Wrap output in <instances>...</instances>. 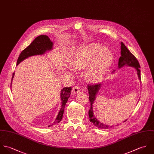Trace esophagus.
Returning <instances> with one entry per match:
<instances>
[{"instance_id": "1", "label": "esophagus", "mask_w": 154, "mask_h": 154, "mask_svg": "<svg viewBox=\"0 0 154 154\" xmlns=\"http://www.w3.org/2000/svg\"><path fill=\"white\" fill-rule=\"evenodd\" d=\"M80 92V89L78 86H75L72 89V92L73 93H77Z\"/></svg>"}]
</instances>
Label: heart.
I'll use <instances>...</instances> for the list:
<instances>
[{
    "mask_svg": "<svg viewBox=\"0 0 154 154\" xmlns=\"http://www.w3.org/2000/svg\"><path fill=\"white\" fill-rule=\"evenodd\" d=\"M114 59L111 51L96 43H89L73 54L71 65L77 69L87 68L85 76L90 83H97L103 79Z\"/></svg>",
    "mask_w": 154,
    "mask_h": 154,
    "instance_id": "1",
    "label": "heart"
}]
</instances>
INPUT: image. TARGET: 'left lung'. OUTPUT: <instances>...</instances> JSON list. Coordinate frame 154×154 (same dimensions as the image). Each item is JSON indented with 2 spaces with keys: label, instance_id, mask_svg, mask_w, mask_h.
<instances>
[{
  "label": "left lung",
  "instance_id": "1",
  "mask_svg": "<svg viewBox=\"0 0 154 154\" xmlns=\"http://www.w3.org/2000/svg\"><path fill=\"white\" fill-rule=\"evenodd\" d=\"M124 66H131L135 68V69L137 71V74L138 75V78L139 80H141L140 77V66L139 65V63L136 57L129 51V50L126 48V46L124 45L123 42H121V57L119 58V69L122 68ZM115 71L112 72V73L114 72ZM102 83H99L97 85H88V90L89 92V101L91 102V108L89 111V120L90 122L96 127L100 128H103V129H107L110 127H112L113 126L109 125L107 124H105L103 123L100 122L94 116L93 114V104L96 99V95L99 92V90L102 87ZM127 121L125 120L124 122Z\"/></svg>",
  "mask_w": 154,
  "mask_h": 154
}]
</instances>
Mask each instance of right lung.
<instances>
[{"label": "right lung", "instance_id": "obj_1", "mask_svg": "<svg viewBox=\"0 0 154 154\" xmlns=\"http://www.w3.org/2000/svg\"><path fill=\"white\" fill-rule=\"evenodd\" d=\"M54 43L51 42L50 38L48 35H40L37 37L33 41L31 42V44L24 49L21 53L20 54L17 62V65H18L20 62L23 61L26 59L34 55H43L48 51H52L53 49ZM15 72L13 73L12 77V80L11 83V88L12 86V82L13 78L14 77ZM71 88H64L61 91V108L58 114L57 118L55 119L54 122L52 124L48 125V127H51L61 121L63 114L64 108L66 102L68 100V98L70 96Z\"/></svg>", "mask_w": 154, "mask_h": 154}]
</instances>
